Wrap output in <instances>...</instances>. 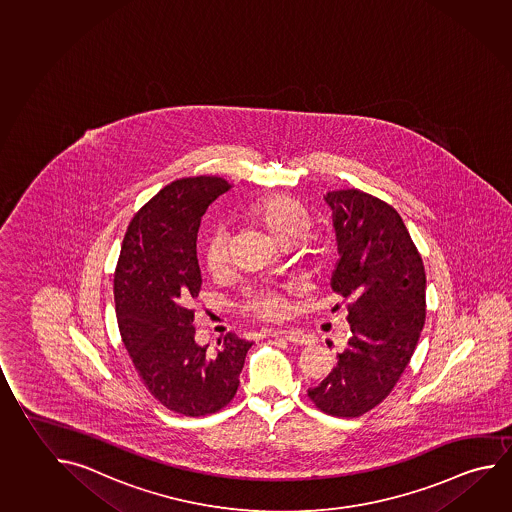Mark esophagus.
<instances>
[{
	"instance_id": "esophagus-1",
	"label": "esophagus",
	"mask_w": 512,
	"mask_h": 512,
	"mask_svg": "<svg viewBox=\"0 0 512 512\" xmlns=\"http://www.w3.org/2000/svg\"><path fill=\"white\" fill-rule=\"evenodd\" d=\"M270 337H283L295 346H310L312 337L301 330H269Z\"/></svg>"
}]
</instances>
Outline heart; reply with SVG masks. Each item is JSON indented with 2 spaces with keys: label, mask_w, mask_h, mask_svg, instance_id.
<instances>
[{
  "label": "heart",
  "mask_w": 512,
  "mask_h": 512,
  "mask_svg": "<svg viewBox=\"0 0 512 512\" xmlns=\"http://www.w3.org/2000/svg\"><path fill=\"white\" fill-rule=\"evenodd\" d=\"M252 217L260 222L279 243L286 240H301L310 218L306 209L297 200L285 195H272L258 200L251 208ZM206 265L211 272H220L229 258V233L226 227L218 226L209 234L206 243ZM286 297L279 290H249L243 297V308L267 319H279L286 312Z\"/></svg>",
  "instance_id": "1"
}]
</instances>
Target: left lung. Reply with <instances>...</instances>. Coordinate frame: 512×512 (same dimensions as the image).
Masks as SVG:
<instances>
[{"instance_id":"obj_1","label":"left lung","mask_w":512,"mask_h":512,"mask_svg":"<svg viewBox=\"0 0 512 512\" xmlns=\"http://www.w3.org/2000/svg\"><path fill=\"white\" fill-rule=\"evenodd\" d=\"M324 200L340 256L331 288L349 301L351 337L308 396L326 414L358 417L389 396L414 355L425 326V267L398 211L383 200L360 190L330 191Z\"/></svg>"}]
</instances>
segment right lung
I'll use <instances>...</instances> for the list:
<instances>
[{"mask_svg":"<svg viewBox=\"0 0 512 512\" xmlns=\"http://www.w3.org/2000/svg\"><path fill=\"white\" fill-rule=\"evenodd\" d=\"M231 184L200 175L165 186L123 238L114 303L123 344L150 394L184 416L213 414L234 398L252 342L227 333L217 353L195 342L200 218Z\"/></svg>","mask_w":512,"mask_h":512,"instance_id":"add662e5","label":"right lung"}]
</instances>
